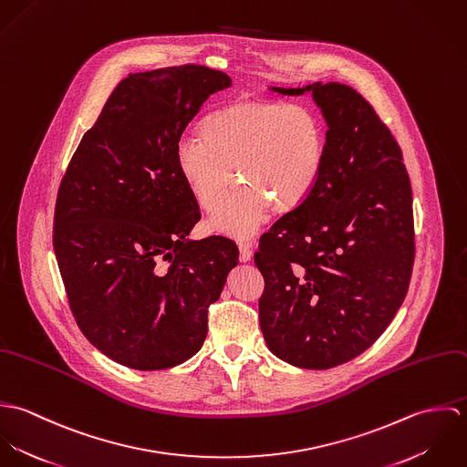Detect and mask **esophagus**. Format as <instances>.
<instances>
[{
    "label": "esophagus",
    "instance_id": "1",
    "mask_svg": "<svg viewBox=\"0 0 467 467\" xmlns=\"http://www.w3.org/2000/svg\"><path fill=\"white\" fill-rule=\"evenodd\" d=\"M239 252H241V261L243 263L252 261V244L248 241H239Z\"/></svg>",
    "mask_w": 467,
    "mask_h": 467
}]
</instances>
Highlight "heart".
Wrapping results in <instances>:
<instances>
[{"label":"heart","instance_id":"obj_1","mask_svg":"<svg viewBox=\"0 0 467 467\" xmlns=\"http://www.w3.org/2000/svg\"><path fill=\"white\" fill-rule=\"evenodd\" d=\"M200 133L178 141L176 169L192 200L212 212L236 167L245 185L212 217L213 228L230 235L250 234L269 206L278 213L298 208L324 174L326 124L304 104L239 99L212 111Z\"/></svg>","mask_w":467,"mask_h":467}]
</instances>
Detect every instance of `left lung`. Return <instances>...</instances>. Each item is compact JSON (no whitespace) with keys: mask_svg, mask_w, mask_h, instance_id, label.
<instances>
[{"mask_svg":"<svg viewBox=\"0 0 467 467\" xmlns=\"http://www.w3.org/2000/svg\"><path fill=\"white\" fill-rule=\"evenodd\" d=\"M271 89L311 91L329 130L317 189L259 239V320L275 356L326 370L365 352L406 296L415 259L411 185L398 140L356 89L339 82Z\"/></svg>","mask_w":467,"mask_h":467,"instance_id":"obj_1","label":"left lung"}]
</instances>
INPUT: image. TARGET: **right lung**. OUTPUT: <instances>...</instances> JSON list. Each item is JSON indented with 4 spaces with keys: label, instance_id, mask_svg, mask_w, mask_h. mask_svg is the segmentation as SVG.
I'll list each match as a JSON object with an SVG mask.
<instances>
[{
    "label": "right lung",
    "instance_id": "add662e5",
    "mask_svg": "<svg viewBox=\"0 0 467 467\" xmlns=\"http://www.w3.org/2000/svg\"><path fill=\"white\" fill-rule=\"evenodd\" d=\"M232 78L185 65L130 73L106 100L61 180L54 250L82 334L108 358L161 370L192 358L208 307L237 266L232 239L189 241L201 219L176 145Z\"/></svg>",
    "mask_w": 467,
    "mask_h": 467
}]
</instances>
